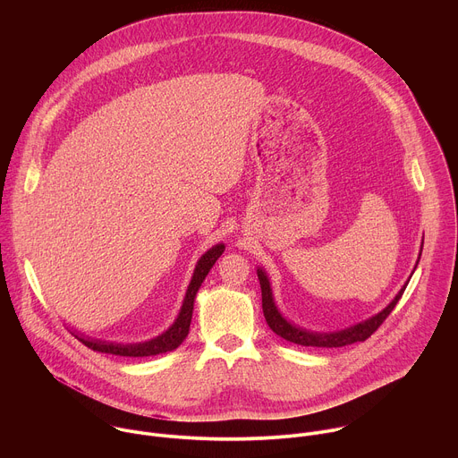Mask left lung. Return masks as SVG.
Returning <instances> with one entry per match:
<instances>
[{"mask_svg": "<svg viewBox=\"0 0 458 458\" xmlns=\"http://www.w3.org/2000/svg\"><path fill=\"white\" fill-rule=\"evenodd\" d=\"M420 259V257H419ZM257 277L260 283V295H263V313L265 318L268 322V326L272 328V332L279 337H283L284 341H290L293 344L299 346H311V348H341V346H348L353 343H364L368 337H371L378 326L387 318V315L394 311V308L397 306V302L401 301L406 286L397 293V297L389 302L387 308H384L380 313H377L375 317L352 326L348 330L343 332H334V334H311L306 330L297 328V326L290 324L276 308L274 304V297H272V290H270V283L268 277L265 276L263 270H257Z\"/></svg>", "mask_w": 458, "mask_h": 458, "instance_id": "obj_1", "label": "left lung"}]
</instances>
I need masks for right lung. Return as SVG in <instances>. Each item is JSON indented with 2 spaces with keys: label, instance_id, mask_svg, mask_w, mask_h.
Instances as JSON below:
<instances>
[{
  "label": "right lung",
  "instance_id": "add662e5",
  "mask_svg": "<svg viewBox=\"0 0 458 458\" xmlns=\"http://www.w3.org/2000/svg\"><path fill=\"white\" fill-rule=\"evenodd\" d=\"M225 246L217 244L214 248H210L201 259L198 267H195L191 283L186 290V297L182 302V308L179 311V317L175 318V322L172 324V328L166 330L163 335H159L157 339H152L148 343L143 344H114V343H101V341H90V339H81L78 337L87 348L94 350V352H101V353H110V355H119V357H152V355H159V353H166L175 350L188 335L190 332V322H191V311H193V299L195 293H198L199 286L203 284L205 277L208 276V272L212 270V267L216 265V260L223 255Z\"/></svg>",
  "mask_w": 458,
  "mask_h": 458
}]
</instances>
